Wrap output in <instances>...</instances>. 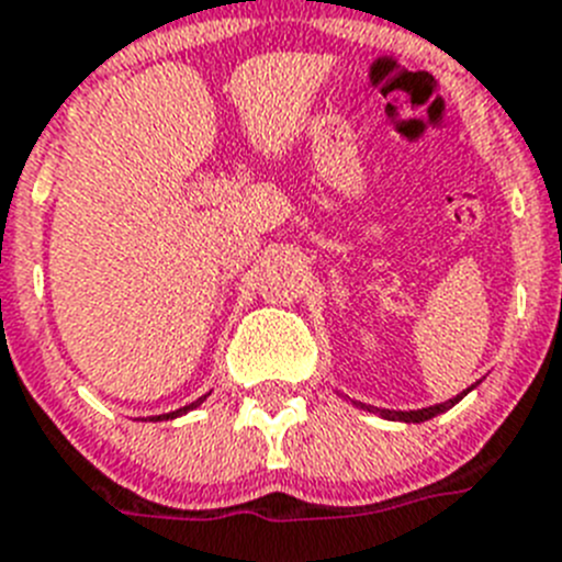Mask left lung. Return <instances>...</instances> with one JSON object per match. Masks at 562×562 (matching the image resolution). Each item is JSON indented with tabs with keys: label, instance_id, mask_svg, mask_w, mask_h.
Instances as JSON below:
<instances>
[{
	"label": "left lung",
	"instance_id": "obj_1",
	"mask_svg": "<svg viewBox=\"0 0 562 562\" xmlns=\"http://www.w3.org/2000/svg\"><path fill=\"white\" fill-rule=\"evenodd\" d=\"M467 393H470V390H463L461 396L450 398V402H443V404H432V407H424V409H407V413H404V409H379V416H382V418H390V422L422 424V422H429V418H436L438 413H447V409H450V407H456V404L461 402V398L467 396ZM359 407L364 409V404L359 402ZM368 409H370V407H368Z\"/></svg>",
	"mask_w": 562,
	"mask_h": 562
}]
</instances>
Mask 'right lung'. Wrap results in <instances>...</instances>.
<instances>
[{
    "mask_svg": "<svg viewBox=\"0 0 562 562\" xmlns=\"http://www.w3.org/2000/svg\"><path fill=\"white\" fill-rule=\"evenodd\" d=\"M203 402V398H198V402H192V404H187V407H180V409H175V413H166V416H153V422H164V418H178V416H183V413H189V409H194L198 407V404Z\"/></svg>",
    "mask_w": 562,
    "mask_h": 562,
    "instance_id": "add662e5",
    "label": "right lung"
}]
</instances>
